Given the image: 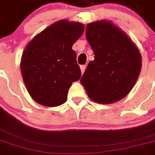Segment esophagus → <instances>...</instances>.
Wrapping results in <instances>:
<instances>
[{
	"label": "esophagus",
	"mask_w": 155,
	"mask_h": 155,
	"mask_svg": "<svg viewBox=\"0 0 155 155\" xmlns=\"http://www.w3.org/2000/svg\"><path fill=\"white\" fill-rule=\"evenodd\" d=\"M85 69H86V65H85V64L81 65V73H82V74H84Z\"/></svg>",
	"instance_id": "1"
}]
</instances>
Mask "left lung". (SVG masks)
<instances>
[{
    "label": "left lung",
    "mask_w": 155,
    "mask_h": 155,
    "mask_svg": "<svg viewBox=\"0 0 155 155\" xmlns=\"http://www.w3.org/2000/svg\"><path fill=\"white\" fill-rule=\"evenodd\" d=\"M86 38L94 51L81 83L92 101L111 104L130 93L141 70V56L127 35L106 21L86 26Z\"/></svg>",
    "instance_id": "obj_1"
}]
</instances>
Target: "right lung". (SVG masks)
Wrapping results in <instances>:
<instances>
[{
    "label": "right lung",
    "instance_id": "add662e5",
    "mask_svg": "<svg viewBox=\"0 0 155 155\" xmlns=\"http://www.w3.org/2000/svg\"><path fill=\"white\" fill-rule=\"evenodd\" d=\"M84 30L81 23L60 21L27 45L21 71L29 94L38 104L54 107L67 101L72 82L81 76L76 53L71 48Z\"/></svg>",
    "mask_w": 155,
    "mask_h": 155
}]
</instances>
